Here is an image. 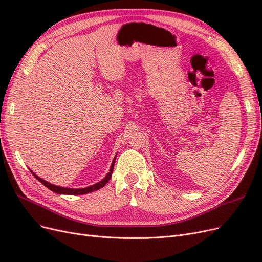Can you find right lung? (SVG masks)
Wrapping results in <instances>:
<instances>
[{
  "label": "right lung",
  "instance_id": "obj_1",
  "mask_svg": "<svg viewBox=\"0 0 262 262\" xmlns=\"http://www.w3.org/2000/svg\"><path fill=\"white\" fill-rule=\"evenodd\" d=\"M115 160H116V159H114V161H113V163H112V167H110V170H109V172L107 173L106 177L103 178V180H102L100 183L95 184V185H93V186H90V187H87V188H82V189H71V188L68 189V188H62V187H58V186H54V185H52V184H50V183L43 181L42 178L38 177L36 174H34V172H32V171H31V172L33 173V175L37 178V180H38L41 184L45 185L48 189L52 190L53 192H55V193H58V194H69V195H79V194L90 193V192H93V191H96V190H99V189L103 188V187L109 182L110 177H112V174H113V171H114V166H115Z\"/></svg>",
  "mask_w": 262,
  "mask_h": 262
}]
</instances>
